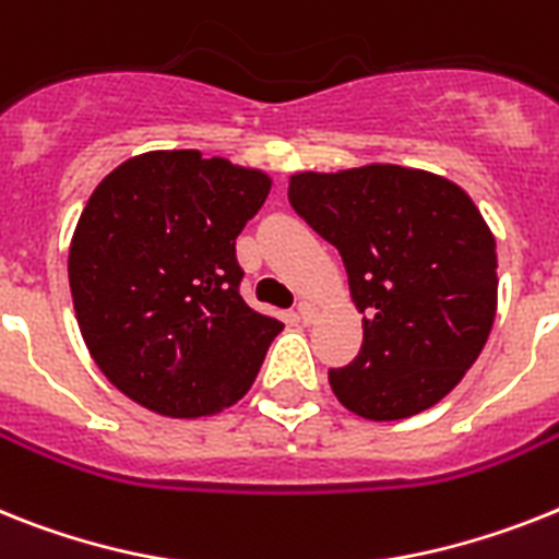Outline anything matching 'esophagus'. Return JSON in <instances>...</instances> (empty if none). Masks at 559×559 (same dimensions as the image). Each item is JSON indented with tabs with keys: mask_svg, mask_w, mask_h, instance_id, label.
<instances>
[{
	"mask_svg": "<svg viewBox=\"0 0 559 559\" xmlns=\"http://www.w3.org/2000/svg\"><path fill=\"white\" fill-rule=\"evenodd\" d=\"M316 316H318V309L312 307V304L309 301L298 304V318H301V323H312L316 321Z\"/></svg>",
	"mask_w": 559,
	"mask_h": 559,
	"instance_id": "esophagus-1",
	"label": "esophagus"
}]
</instances>
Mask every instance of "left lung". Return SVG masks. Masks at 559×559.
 <instances>
[{"instance_id": "left-lung-1", "label": "left lung", "mask_w": 559, "mask_h": 559, "mask_svg": "<svg viewBox=\"0 0 559 559\" xmlns=\"http://www.w3.org/2000/svg\"><path fill=\"white\" fill-rule=\"evenodd\" d=\"M289 204L341 252L364 316L358 358L330 369L346 409L401 420L452 392L497 312L489 224L449 178L397 164L298 173Z\"/></svg>"}]
</instances>
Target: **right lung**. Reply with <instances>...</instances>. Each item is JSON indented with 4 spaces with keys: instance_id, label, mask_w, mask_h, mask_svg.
Returning a JSON list of instances; mask_svg holds the SVG:
<instances>
[{
    "instance_id": "obj_1",
    "label": "right lung",
    "mask_w": 559,
    "mask_h": 559,
    "mask_svg": "<svg viewBox=\"0 0 559 559\" xmlns=\"http://www.w3.org/2000/svg\"><path fill=\"white\" fill-rule=\"evenodd\" d=\"M270 176L199 150L128 158L84 204L68 275L96 367L144 409L215 415L247 395L284 323L243 301L236 238Z\"/></svg>"
}]
</instances>
